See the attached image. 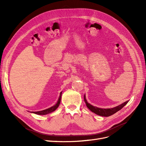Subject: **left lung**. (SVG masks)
I'll list each match as a JSON object with an SVG mask.
<instances>
[{"label": "left lung", "mask_w": 146, "mask_h": 146, "mask_svg": "<svg viewBox=\"0 0 146 146\" xmlns=\"http://www.w3.org/2000/svg\"><path fill=\"white\" fill-rule=\"evenodd\" d=\"M84 100H85V102L86 104V107L89 108L92 112L94 113L95 114H98V115L101 116H104V117H108L111 115H113L114 113H116L119 110H121L124 106L128 103L129 101H126L124 103H123L119 106H117L116 107H114L112 108H100L96 107H94L93 105H91L87 102V100L86 99L85 95H84Z\"/></svg>", "instance_id": "left-lung-1"}]
</instances>
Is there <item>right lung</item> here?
Returning a JSON list of instances; mask_svg holds the SVG:
<instances>
[{
  "mask_svg": "<svg viewBox=\"0 0 146 146\" xmlns=\"http://www.w3.org/2000/svg\"><path fill=\"white\" fill-rule=\"evenodd\" d=\"M61 94H62V92H60V97L58 98V101H57V103L54 105L52 106V107L49 108H47L46 110H42V111H36V112H32V113H35L36 114H38V115H45V114H48V113H50L53 111H54L58 107V106L60 104V102H61Z\"/></svg>",
  "mask_w": 146,
  "mask_h": 146,
  "instance_id": "right-lung-1",
  "label": "right lung"
}]
</instances>
